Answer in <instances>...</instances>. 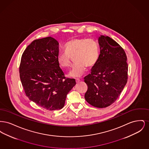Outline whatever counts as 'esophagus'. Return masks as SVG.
Listing matches in <instances>:
<instances>
[{"mask_svg": "<svg viewBox=\"0 0 149 149\" xmlns=\"http://www.w3.org/2000/svg\"><path fill=\"white\" fill-rule=\"evenodd\" d=\"M75 81H76L77 83H79L80 81V79H79V78H77V79H75Z\"/></svg>", "mask_w": 149, "mask_h": 149, "instance_id": "esophagus-1", "label": "esophagus"}]
</instances>
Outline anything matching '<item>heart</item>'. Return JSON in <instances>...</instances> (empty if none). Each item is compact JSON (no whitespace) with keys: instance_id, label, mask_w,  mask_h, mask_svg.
I'll list each match as a JSON object with an SVG mask.
<instances>
[{"instance_id":"b5f03b06","label":"heart","mask_w":149,"mask_h":149,"mask_svg":"<svg viewBox=\"0 0 149 149\" xmlns=\"http://www.w3.org/2000/svg\"><path fill=\"white\" fill-rule=\"evenodd\" d=\"M64 52H60L57 56L59 66L63 69L70 68L71 58L75 62L69 72V76L78 78L85 71V67L91 68L97 63L99 58V47L98 43L91 38H75L66 43Z\"/></svg>"}]
</instances>
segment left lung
Here are the masks:
<instances>
[{
  "instance_id": "8db88e82",
  "label": "left lung",
  "mask_w": 149,
  "mask_h": 149,
  "mask_svg": "<svg viewBox=\"0 0 149 149\" xmlns=\"http://www.w3.org/2000/svg\"><path fill=\"white\" fill-rule=\"evenodd\" d=\"M99 58L84 77L86 102L97 108L111 106L118 98L128 79L127 56L122 47L108 36L98 38Z\"/></svg>"
}]
</instances>
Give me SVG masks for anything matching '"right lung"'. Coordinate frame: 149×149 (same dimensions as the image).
<instances>
[{
    "label": "right lung",
    "mask_w": 149,
    "mask_h": 149,
    "mask_svg": "<svg viewBox=\"0 0 149 149\" xmlns=\"http://www.w3.org/2000/svg\"><path fill=\"white\" fill-rule=\"evenodd\" d=\"M58 42L52 37L34 40L23 52L19 66L22 84L29 99L50 111L63 108L76 84L66 78L57 61Z\"/></svg>",
    "instance_id": "1"
}]
</instances>
